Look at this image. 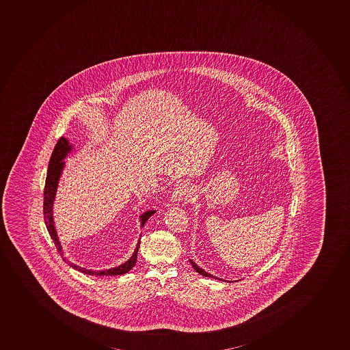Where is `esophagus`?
Listing matches in <instances>:
<instances>
[{
  "label": "esophagus",
  "instance_id": "1",
  "mask_svg": "<svg viewBox=\"0 0 350 350\" xmlns=\"http://www.w3.org/2000/svg\"><path fill=\"white\" fill-rule=\"evenodd\" d=\"M192 196V187L189 184H180L174 190L172 200L173 202H180L187 201Z\"/></svg>",
  "mask_w": 350,
  "mask_h": 350
}]
</instances>
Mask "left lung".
<instances>
[{
	"instance_id": "8db88e82",
	"label": "left lung",
	"mask_w": 350,
	"mask_h": 350,
	"mask_svg": "<svg viewBox=\"0 0 350 350\" xmlns=\"http://www.w3.org/2000/svg\"><path fill=\"white\" fill-rule=\"evenodd\" d=\"M189 260H190V264L192 265V267H193L194 269H196V271H197V273H199V274L204 275V276H206V278H216V276H214V275L209 274V273H207V271H204L202 268L199 267V266H198V265L196 264V262H194L193 260H192V259H189ZM218 280H221V281H223L221 278H218Z\"/></svg>"
}]
</instances>
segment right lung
<instances>
[{"mask_svg":"<svg viewBox=\"0 0 350 350\" xmlns=\"http://www.w3.org/2000/svg\"><path fill=\"white\" fill-rule=\"evenodd\" d=\"M72 150V144L69 143L68 139L66 137H60L58 142L55 144V150L52 152L50 163H49L48 175L45 180L44 187V204H43V213H44V221L48 228L50 237L55 242V248L60 252V255L64 256L62 252V243L59 241L57 230H55V221H53V204H55V194H57V189H58L59 180L62 176V170L65 168L66 163L64 161L66 157L68 156V153ZM154 211H148L143 213L139 216L141 221V228L144 226L146 221L149 219ZM139 248V240L136 245L135 250L133 252V255L129 257V260H126L124 264L116 266V267L109 268V269H103V271H92V269H86L84 267H79V265L72 264L67 259L64 258L70 267L74 268L76 271H82L84 274L98 275V276H115V275L126 274L127 271H131L136 264V258H137V252Z\"/></svg>","mask_w":350,"mask_h":350,"instance_id":"right-lung-1","label":"right lung"}]
</instances>
